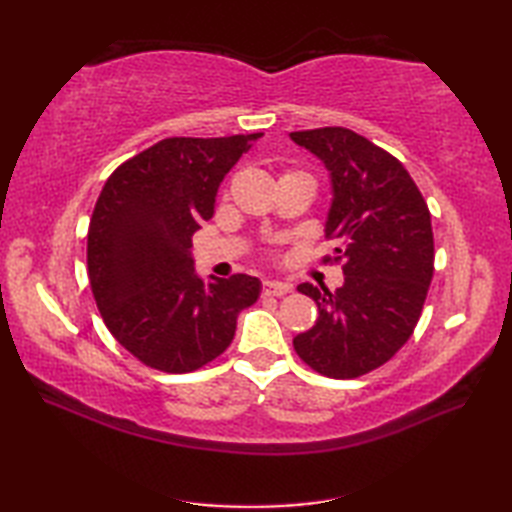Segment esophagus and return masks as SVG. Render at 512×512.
Here are the masks:
<instances>
[{
  "label": "esophagus",
  "instance_id": "esophagus-1",
  "mask_svg": "<svg viewBox=\"0 0 512 512\" xmlns=\"http://www.w3.org/2000/svg\"><path fill=\"white\" fill-rule=\"evenodd\" d=\"M264 295H268V297H284V295H288V292L292 290V286L290 284H284V281H273V279H268V281H264Z\"/></svg>",
  "mask_w": 512,
  "mask_h": 512
}]
</instances>
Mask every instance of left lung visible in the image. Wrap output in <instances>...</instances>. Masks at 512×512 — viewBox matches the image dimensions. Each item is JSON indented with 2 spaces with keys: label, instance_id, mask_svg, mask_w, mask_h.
<instances>
[{
  "label": "left lung",
  "instance_id": "8db88e82",
  "mask_svg": "<svg viewBox=\"0 0 512 512\" xmlns=\"http://www.w3.org/2000/svg\"><path fill=\"white\" fill-rule=\"evenodd\" d=\"M330 173L325 237L345 281L301 284L319 319L295 336L297 354L328 378H358L387 363L413 334L433 277L431 215L407 169L345 127L292 132Z\"/></svg>",
  "mask_w": 512,
  "mask_h": 512
}]
</instances>
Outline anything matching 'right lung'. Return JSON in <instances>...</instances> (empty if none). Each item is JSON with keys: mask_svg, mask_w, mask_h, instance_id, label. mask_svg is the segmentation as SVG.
<instances>
[{"mask_svg": "<svg viewBox=\"0 0 512 512\" xmlns=\"http://www.w3.org/2000/svg\"><path fill=\"white\" fill-rule=\"evenodd\" d=\"M262 134L165 138L123 162L96 200L88 275L101 317L129 354L169 374L193 372L231 345L237 314L262 281H204L191 237L215 213L217 189Z\"/></svg>", "mask_w": 512, "mask_h": 512, "instance_id": "right-lung-1", "label": "right lung"}]
</instances>
